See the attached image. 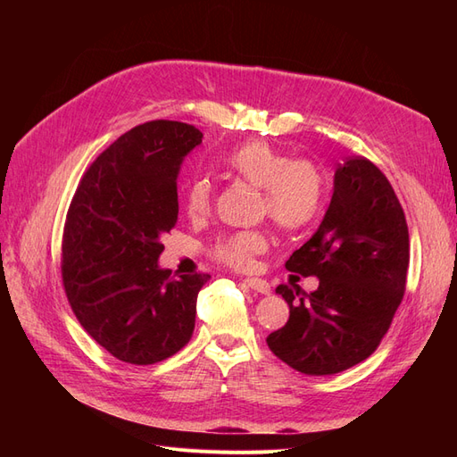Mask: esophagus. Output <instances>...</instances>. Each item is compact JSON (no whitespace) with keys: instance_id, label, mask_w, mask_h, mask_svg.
I'll return each mask as SVG.
<instances>
[{"instance_id":"obj_1","label":"esophagus","mask_w":457,"mask_h":457,"mask_svg":"<svg viewBox=\"0 0 457 457\" xmlns=\"http://www.w3.org/2000/svg\"><path fill=\"white\" fill-rule=\"evenodd\" d=\"M245 284L250 286L253 292L261 294V295H269L270 294V284L262 278H245Z\"/></svg>"}]
</instances>
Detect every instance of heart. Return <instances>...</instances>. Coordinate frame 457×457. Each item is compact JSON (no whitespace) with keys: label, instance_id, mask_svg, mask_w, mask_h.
I'll return each instance as SVG.
<instances>
[{"label":"heart","instance_id":"obj_1","mask_svg":"<svg viewBox=\"0 0 457 457\" xmlns=\"http://www.w3.org/2000/svg\"><path fill=\"white\" fill-rule=\"evenodd\" d=\"M228 173L262 190L261 212L286 232L307 228L322 210L324 177L318 165L305 158H294L267 141H247L225 158ZM212 181L192 179L185 190V210L190 217H202L212 205ZM269 250L265 230H240L219 238L213 255L232 269H250L257 255Z\"/></svg>","mask_w":457,"mask_h":457}]
</instances>
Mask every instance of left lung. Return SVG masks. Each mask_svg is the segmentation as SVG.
Returning <instances> with one entry per match:
<instances>
[{"instance_id":"1","label":"left lung","mask_w":457,"mask_h":457,"mask_svg":"<svg viewBox=\"0 0 457 457\" xmlns=\"http://www.w3.org/2000/svg\"><path fill=\"white\" fill-rule=\"evenodd\" d=\"M408 225L391 183L362 156L339 163L320 227L286 261L316 276L312 294L278 286L289 320L267 337L282 362L307 376L349 370L378 349L403 301Z\"/></svg>"}]
</instances>
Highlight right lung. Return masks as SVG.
<instances>
[{
  "mask_svg": "<svg viewBox=\"0 0 457 457\" xmlns=\"http://www.w3.org/2000/svg\"><path fill=\"white\" fill-rule=\"evenodd\" d=\"M202 133L154 120L123 133L96 158L68 207L62 282L87 334L118 361L148 366L190 341L210 274L170 278L162 238L179 215L177 177Z\"/></svg>",
  "mask_w": 457,
  "mask_h": 457,
  "instance_id": "add662e5",
  "label": "right lung"
}]
</instances>
